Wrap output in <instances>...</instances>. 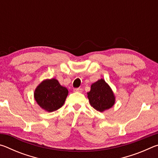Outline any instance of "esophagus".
<instances>
[{
  "mask_svg": "<svg viewBox=\"0 0 158 158\" xmlns=\"http://www.w3.org/2000/svg\"><path fill=\"white\" fill-rule=\"evenodd\" d=\"M74 92H77V93H82L83 89L81 88H76V89H74Z\"/></svg>",
  "mask_w": 158,
  "mask_h": 158,
  "instance_id": "1",
  "label": "esophagus"
}]
</instances>
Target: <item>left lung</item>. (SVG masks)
<instances>
[{"label":"left lung","instance_id":"obj_1","mask_svg":"<svg viewBox=\"0 0 158 158\" xmlns=\"http://www.w3.org/2000/svg\"><path fill=\"white\" fill-rule=\"evenodd\" d=\"M87 95L90 105L98 111L107 110L115 103L114 92L103 79L93 83Z\"/></svg>","mask_w":158,"mask_h":158}]
</instances>
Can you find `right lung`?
Listing matches in <instances>:
<instances>
[{
	"instance_id": "1",
	"label": "right lung",
	"mask_w": 158,
	"mask_h": 158,
	"mask_svg": "<svg viewBox=\"0 0 158 158\" xmlns=\"http://www.w3.org/2000/svg\"><path fill=\"white\" fill-rule=\"evenodd\" d=\"M68 90L61 85L57 79H45L37 85L34 92L35 100L42 109L52 112L65 103Z\"/></svg>"
}]
</instances>
